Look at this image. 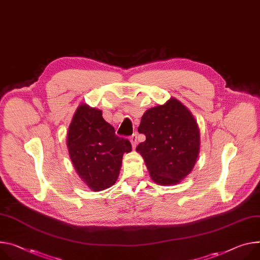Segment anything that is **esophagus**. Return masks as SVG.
Wrapping results in <instances>:
<instances>
[{
	"mask_svg": "<svg viewBox=\"0 0 260 260\" xmlns=\"http://www.w3.org/2000/svg\"><path fill=\"white\" fill-rule=\"evenodd\" d=\"M129 140H131V143H132V146H133V148L135 149L136 148V146H137V135L135 134V135H133V136H131V138H129Z\"/></svg>",
	"mask_w": 260,
	"mask_h": 260,
	"instance_id": "esophagus-1",
	"label": "esophagus"
}]
</instances>
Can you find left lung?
<instances>
[{
  "instance_id": "obj_1",
  "label": "left lung",
  "mask_w": 260,
  "mask_h": 260,
  "mask_svg": "<svg viewBox=\"0 0 260 260\" xmlns=\"http://www.w3.org/2000/svg\"><path fill=\"white\" fill-rule=\"evenodd\" d=\"M146 140L136 150L143 156L152 180L180 182L193 170L200 149L199 127L192 113L176 99L148 109L138 127Z\"/></svg>"
}]
</instances>
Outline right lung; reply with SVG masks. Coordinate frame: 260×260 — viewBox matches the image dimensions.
Returning <instances> with one entry per match:
<instances>
[{"instance_id": "right-lung-1", "label": "right lung", "mask_w": 260, "mask_h": 260, "mask_svg": "<svg viewBox=\"0 0 260 260\" xmlns=\"http://www.w3.org/2000/svg\"><path fill=\"white\" fill-rule=\"evenodd\" d=\"M70 159L82 180L94 192L112 186L119 176L122 156L132 151L127 139L115 135L101 110L82 104L67 133Z\"/></svg>"}]
</instances>
